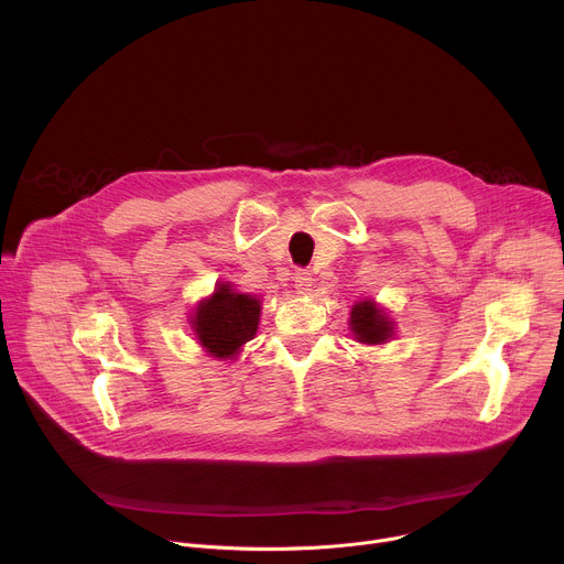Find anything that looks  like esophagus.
<instances>
[{
	"instance_id": "esophagus-1",
	"label": "esophagus",
	"mask_w": 564,
	"mask_h": 564,
	"mask_svg": "<svg viewBox=\"0 0 564 564\" xmlns=\"http://www.w3.org/2000/svg\"><path fill=\"white\" fill-rule=\"evenodd\" d=\"M294 288H296L299 294H308V292L313 290V276H311V272L296 270V274H294Z\"/></svg>"
}]
</instances>
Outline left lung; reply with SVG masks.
<instances>
[{"label":"left lung","instance_id":"obj_1","mask_svg":"<svg viewBox=\"0 0 564 564\" xmlns=\"http://www.w3.org/2000/svg\"><path fill=\"white\" fill-rule=\"evenodd\" d=\"M348 328L355 341L367 346H382L395 335V322L376 299H362L352 303Z\"/></svg>","mask_w":564,"mask_h":564}]
</instances>
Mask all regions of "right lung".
<instances>
[{"label":"right lung","mask_w":564,"mask_h":564,"mask_svg":"<svg viewBox=\"0 0 564 564\" xmlns=\"http://www.w3.org/2000/svg\"><path fill=\"white\" fill-rule=\"evenodd\" d=\"M261 322V299L238 292L229 281L195 303L188 317L191 330L204 352L216 360H236L242 346L253 339Z\"/></svg>","instance_id":"add662e5"}]
</instances>
